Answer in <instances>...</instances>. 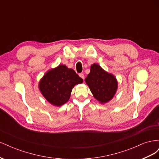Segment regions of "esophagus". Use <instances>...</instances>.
Returning a JSON list of instances; mask_svg holds the SVG:
<instances>
[{
  "label": "esophagus",
  "instance_id": "esophagus-1",
  "mask_svg": "<svg viewBox=\"0 0 159 159\" xmlns=\"http://www.w3.org/2000/svg\"><path fill=\"white\" fill-rule=\"evenodd\" d=\"M79 75H80V77L81 78H82L83 80H84V78H85V76H84V75L83 74H79Z\"/></svg>",
  "mask_w": 159,
  "mask_h": 159
}]
</instances>
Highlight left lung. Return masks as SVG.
Listing matches in <instances>:
<instances>
[{"label": "left lung", "instance_id": "1", "mask_svg": "<svg viewBox=\"0 0 159 159\" xmlns=\"http://www.w3.org/2000/svg\"><path fill=\"white\" fill-rule=\"evenodd\" d=\"M85 81L94 98L102 104L111 100L118 88V81L115 76L95 63L91 66L90 72Z\"/></svg>", "mask_w": 159, "mask_h": 159}]
</instances>
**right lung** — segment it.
<instances>
[{"instance_id": "add662e5", "label": "right lung", "mask_w": 159, "mask_h": 159, "mask_svg": "<svg viewBox=\"0 0 159 159\" xmlns=\"http://www.w3.org/2000/svg\"><path fill=\"white\" fill-rule=\"evenodd\" d=\"M83 81L74 70L60 64L46 72L39 81L38 88L50 104L60 107L69 100L74 86Z\"/></svg>"}]
</instances>
